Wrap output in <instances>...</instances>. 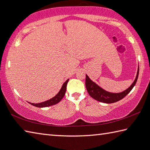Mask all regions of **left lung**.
<instances>
[{
  "mask_svg": "<svg viewBox=\"0 0 150 150\" xmlns=\"http://www.w3.org/2000/svg\"><path fill=\"white\" fill-rule=\"evenodd\" d=\"M139 73V68H138L137 74L136 78L134 82H133V84L130 86V87H129L127 90L121 92V93H114L105 91L103 88H101L100 87L98 86L97 84H95V82L92 81L91 79L88 77V76L87 75H86V87L89 95H90L92 98H94V99L101 102V103L107 104L116 103V102L122 99L124 97H126V95L129 93L130 91L132 90L133 88L134 87V86L135 85L137 82V81Z\"/></svg>",
  "mask_w": 150,
  "mask_h": 150,
  "instance_id": "left-lung-1",
  "label": "left lung"
}]
</instances>
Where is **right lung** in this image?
Wrapping results in <instances>:
<instances>
[{"label": "right lung", "instance_id": "right-lung-1", "mask_svg": "<svg viewBox=\"0 0 150 150\" xmlns=\"http://www.w3.org/2000/svg\"><path fill=\"white\" fill-rule=\"evenodd\" d=\"M69 79H68L63 84L62 86L60 89V90L59 92L57 93L55 97H53L51 99L46 100L45 102H43V103H38V104H34V103H29L30 104L33 105L34 106H36L38 108H44V107H47V106H52V105L56 104L57 103H59V102L62 100V98L64 97L66 93V86H67V84H68Z\"/></svg>", "mask_w": 150, "mask_h": 150}]
</instances>
